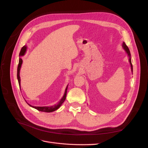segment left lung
I'll return each mask as SVG.
<instances>
[{"label": "left lung", "instance_id": "1", "mask_svg": "<svg viewBox=\"0 0 148 148\" xmlns=\"http://www.w3.org/2000/svg\"><path fill=\"white\" fill-rule=\"evenodd\" d=\"M123 49L125 50V51H126V52L128 53V56L129 57V62L130 63V65H131V69H132V71L133 72V65H132V60H131V54H130V50L128 47H127V46L125 44V42L123 43V45H122Z\"/></svg>", "mask_w": 148, "mask_h": 148}]
</instances>
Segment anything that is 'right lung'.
<instances>
[{
  "instance_id": "add662e5",
  "label": "right lung",
  "mask_w": 148,
  "mask_h": 148,
  "mask_svg": "<svg viewBox=\"0 0 148 148\" xmlns=\"http://www.w3.org/2000/svg\"><path fill=\"white\" fill-rule=\"evenodd\" d=\"M26 46H25L21 48L20 52V58H19V63H18V68H17V78H18V83H19V86L20 88V70L21 69V66L22 63H23V60L20 58V57L23 56L25 55V53L26 52ZM67 88H68V86H66V89H65V93H64V96L62 97V99H60V101H59V102L58 103L57 105H55L53 106H51V107H47V106H44V107H36V106H33L30 104H29L28 103V104L29 105V106L33 107V108L37 109L39 111H41V112H52L55 111L56 110H57L59 108V107L61 106V105L63 104V102L65 101L66 99V92H67Z\"/></svg>"
}]
</instances>
